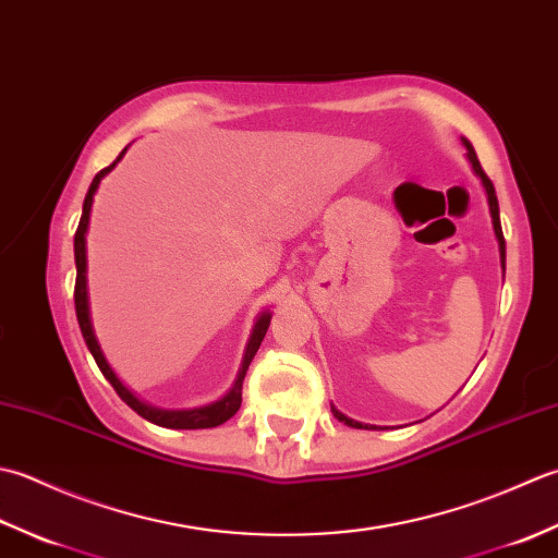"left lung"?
<instances>
[{"label":"left lung","mask_w":558,"mask_h":558,"mask_svg":"<svg viewBox=\"0 0 558 558\" xmlns=\"http://www.w3.org/2000/svg\"><path fill=\"white\" fill-rule=\"evenodd\" d=\"M460 142H462V146H464V156H468V161H470V168H472V173L480 178V183H482V187H484V195H486V204H488V214H492V226H494V235H496V243H498V257H501V269H504V275H506V241H504V231H501V214H498V199H496V190H494V183L492 180L486 178V173L482 170V166H480V158H476V154H474V146L470 144V140L468 136H460ZM332 414H335V418H339V422H344L347 426H351V428H368V430H375L378 426H373V424H361V422H354V418H349L347 414H342L339 412V409L332 404Z\"/></svg>","instance_id":"left-lung-1"}]
</instances>
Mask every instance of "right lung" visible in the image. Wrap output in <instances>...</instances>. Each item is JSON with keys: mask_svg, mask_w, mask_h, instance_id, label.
I'll return each mask as SVG.
<instances>
[{"mask_svg": "<svg viewBox=\"0 0 558 558\" xmlns=\"http://www.w3.org/2000/svg\"><path fill=\"white\" fill-rule=\"evenodd\" d=\"M130 146H124L120 151V156L112 161L108 168L100 170V173L94 178V183H90L88 192H86V199H84V211H82V221H78V229L74 235V263H76V287H74V303H76V320L78 327H82V335H84V342L90 351V356L96 359L100 373L106 375V380L116 388V392L122 397V402L132 407L136 414L144 416L146 422H151L156 426H163V428H214V426H221L223 422H229V418L241 409L243 402V380H245V373L250 361L255 359L259 344H263V339L267 335V327L271 320V313L269 308H265L255 317V325H253V332L247 337V344L243 351V361H241V368H238L235 380L231 385V390L226 392L219 400H214L209 404H202V407H190V409H161V407H154L149 402H144L142 397H136L128 385L120 380V375L116 373V368L110 366L104 349H100V342L96 337V329H94V320H90V299H88V255H86V233H88V223H90V209H94V197L98 192L100 180H104L112 168H116L122 156L128 154Z\"/></svg>", "mask_w": 558, "mask_h": 558, "instance_id": "obj_1", "label": "right lung"}]
</instances>
